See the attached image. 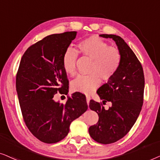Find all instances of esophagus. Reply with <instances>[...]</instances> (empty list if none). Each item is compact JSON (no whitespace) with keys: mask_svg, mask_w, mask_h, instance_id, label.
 Segmentation results:
<instances>
[{"mask_svg":"<svg viewBox=\"0 0 160 160\" xmlns=\"http://www.w3.org/2000/svg\"><path fill=\"white\" fill-rule=\"evenodd\" d=\"M90 99H91V97L89 95H86V102L87 104L89 105V102H90Z\"/></svg>","mask_w":160,"mask_h":160,"instance_id":"34e87169","label":"esophagus"}]
</instances>
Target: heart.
Instances as JSON below:
<instances>
[{"label": "heart", "instance_id": "heart-1", "mask_svg": "<svg viewBox=\"0 0 160 160\" xmlns=\"http://www.w3.org/2000/svg\"><path fill=\"white\" fill-rule=\"evenodd\" d=\"M78 52L85 57L92 59L88 75H80L71 83L73 91L90 93L99 86L100 78L108 80L115 75L120 67L121 55L120 51L110 47L105 40L97 36L82 39L78 44ZM78 54L76 50L68 48L62 57L63 70L70 76L77 74V61Z\"/></svg>", "mask_w": 160, "mask_h": 160}]
</instances>
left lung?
Returning a JSON list of instances; mask_svg holds the SVG:
<instances>
[{"instance_id": "obj_1", "label": "left lung", "mask_w": 160, "mask_h": 160, "mask_svg": "<svg viewBox=\"0 0 160 160\" xmlns=\"http://www.w3.org/2000/svg\"><path fill=\"white\" fill-rule=\"evenodd\" d=\"M99 36L116 42L121 63L115 75L97 91L103 105L110 102L111 107L105 110L102 102L90 101L89 108L97 112L99 121L88 132L96 142L110 144L124 137L138 119L143 104L145 79L141 63L122 38L112 34Z\"/></svg>"}]
</instances>
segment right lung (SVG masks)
Masks as SVG:
<instances>
[{
  "instance_id": "right-lung-1",
  "label": "right lung",
  "mask_w": 160,
  "mask_h": 160,
  "mask_svg": "<svg viewBox=\"0 0 160 160\" xmlns=\"http://www.w3.org/2000/svg\"><path fill=\"white\" fill-rule=\"evenodd\" d=\"M76 31L52 34L32 44L22 58L16 89L24 122L34 137L45 143L61 141L71 123L88 109L83 93L75 92L65 104L55 102L57 93L67 95L69 80L62 57Z\"/></svg>"
}]
</instances>
